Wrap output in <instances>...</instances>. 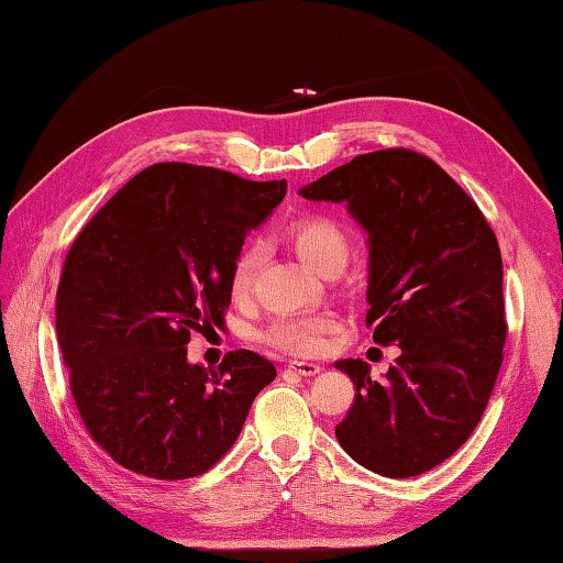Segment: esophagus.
Segmentation results:
<instances>
[{
  "label": "esophagus",
  "instance_id": "34e87169",
  "mask_svg": "<svg viewBox=\"0 0 563 563\" xmlns=\"http://www.w3.org/2000/svg\"><path fill=\"white\" fill-rule=\"evenodd\" d=\"M289 369H291V372H296V374H301V376H316V374L320 372V364H316V362H298V360H294V362H289Z\"/></svg>",
  "mask_w": 563,
  "mask_h": 563
}]
</instances>
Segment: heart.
Wrapping results in <instances>:
<instances>
[{
  "mask_svg": "<svg viewBox=\"0 0 563 563\" xmlns=\"http://www.w3.org/2000/svg\"><path fill=\"white\" fill-rule=\"evenodd\" d=\"M286 240L298 252L308 267L318 274L342 269L350 257V238L335 218L330 216H301L286 225ZM262 265V252L255 243H247L235 252L228 272V294L233 301L243 303L255 289L257 272ZM332 330L330 316H284L272 320L269 328L262 332L267 345L282 352L311 357L320 354L328 345V332Z\"/></svg>",
  "mask_w": 563,
  "mask_h": 563,
  "instance_id": "b5f03b06",
  "label": "heart"
}]
</instances>
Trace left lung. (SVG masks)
I'll return each instance as SVG.
<instances>
[{
  "mask_svg": "<svg viewBox=\"0 0 563 563\" xmlns=\"http://www.w3.org/2000/svg\"><path fill=\"white\" fill-rule=\"evenodd\" d=\"M303 199L347 203L369 233L366 325L398 345L384 382L342 360L357 394L335 438L388 478L430 472L476 430L506 345L503 260L476 201L406 147L357 155L303 187Z\"/></svg>",
  "mask_w": 563,
  "mask_h": 563,
  "instance_id": "obj_1",
  "label": "left lung"
}]
</instances>
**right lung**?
<instances>
[{
  "mask_svg": "<svg viewBox=\"0 0 563 563\" xmlns=\"http://www.w3.org/2000/svg\"><path fill=\"white\" fill-rule=\"evenodd\" d=\"M286 179L159 163L101 206L67 252L55 328L87 432L129 472L201 476L277 369L250 350L218 369L187 362L191 332L223 325L228 272Z\"/></svg>",
  "mask_w": 563,
  "mask_h": 563,
  "instance_id": "1",
  "label": "right lung"
}]
</instances>
